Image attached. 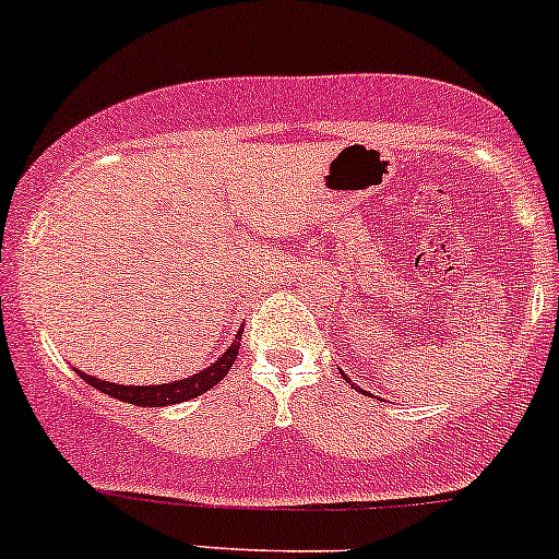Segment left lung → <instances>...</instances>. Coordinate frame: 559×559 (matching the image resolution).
Masks as SVG:
<instances>
[{"label": "left lung", "mask_w": 559, "mask_h": 559, "mask_svg": "<svg viewBox=\"0 0 559 559\" xmlns=\"http://www.w3.org/2000/svg\"><path fill=\"white\" fill-rule=\"evenodd\" d=\"M342 377H345V373H342ZM355 390H358V388H355Z\"/></svg>", "instance_id": "obj_1"}]
</instances>
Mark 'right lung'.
Returning a JSON list of instances; mask_svg holds the SVG:
<instances>
[{
    "mask_svg": "<svg viewBox=\"0 0 559 559\" xmlns=\"http://www.w3.org/2000/svg\"><path fill=\"white\" fill-rule=\"evenodd\" d=\"M241 334L243 331H238L236 340H233V345L228 347V353H223V358H219L217 364H212L210 369L199 371L195 377L180 379V382L132 388V384L103 382V379H95V377H90V373H82V371H79V377H82L87 384H92L95 390L106 392V395L116 397V401L132 403V406L156 408V406H169V403H182V401H190V397H199L201 392L212 390L214 384L223 382L225 373L230 371L233 364H236V355H238V349H241Z\"/></svg>",
    "mask_w": 559,
    "mask_h": 559,
    "instance_id": "obj_1",
    "label": "right lung"
}]
</instances>
